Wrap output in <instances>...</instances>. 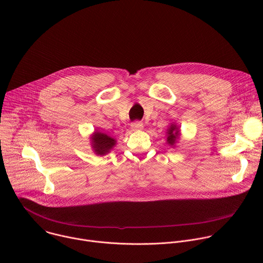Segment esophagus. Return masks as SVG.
Instances as JSON below:
<instances>
[{
    "label": "esophagus",
    "instance_id": "34e87169",
    "mask_svg": "<svg viewBox=\"0 0 263 263\" xmlns=\"http://www.w3.org/2000/svg\"><path fill=\"white\" fill-rule=\"evenodd\" d=\"M142 127H143L142 123H141V122H138V121H135V122H133V123L131 124V129H132L133 131L140 130V129H142Z\"/></svg>",
    "mask_w": 263,
    "mask_h": 263
}]
</instances>
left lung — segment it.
Here are the masks:
<instances>
[{
	"label": "left lung",
	"mask_w": 263,
	"mask_h": 263,
	"mask_svg": "<svg viewBox=\"0 0 263 263\" xmlns=\"http://www.w3.org/2000/svg\"><path fill=\"white\" fill-rule=\"evenodd\" d=\"M178 136H179V130H178L177 126L176 125H172L171 128L167 130V139H166L167 143L173 145L176 142Z\"/></svg>",
	"instance_id": "obj_1"
}]
</instances>
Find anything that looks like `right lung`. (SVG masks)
Instances as JSON below:
<instances>
[{"label": "right lung", "instance_id": "1", "mask_svg": "<svg viewBox=\"0 0 263 263\" xmlns=\"http://www.w3.org/2000/svg\"><path fill=\"white\" fill-rule=\"evenodd\" d=\"M116 144V140L114 138H111L110 136L101 133V132H96V134L92 137V147L95 149V152L99 155H104L109 152V149L114 147Z\"/></svg>", "mask_w": 263, "mask_h": 263}]
</instances>
